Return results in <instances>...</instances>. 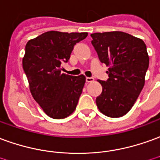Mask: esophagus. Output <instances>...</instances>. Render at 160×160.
Segmentation results:
<instances>
[{"label":"esophagus","instance_id":"1","mask_svg":"<svg viewBox=\"0 0 160 160\" xmlns=\"http://www.w3.org/2000/svg\"><path fill=\"white\" fill-rule=\"evenodd\" d=\"M93 80H94V79H93V77H87V78H86V81H87L88 83L92 82Z\"/></svg>","mask_w":160,"mask_h":160}]
</instances>
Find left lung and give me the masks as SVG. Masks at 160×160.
Segmentation results:
<instances>
[{
  "instance_id": "left-lung-1",
  "label": "left lung",
  "mask_w": 160,
  "mask_h": 160,
  "mask_svg": "<svg viewBox=\"0 0 160 160\" xmlns=\"http://www.w3.org/2000/svg\"><path fill=\"white\" fill-rule=\"evenodd\" d=\"M91 37L100 62L109 66V78L99 80L102 92L96 98L97 107L108 117H122L144 88L149 67L146 46L142 40L119 31L94 33Z\"/></svg>"
}]
</instances>
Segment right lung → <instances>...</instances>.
<instances>
[{
    "label": "right lung",
    "instance_id": "obj_1",
    "mask_svg": "<svg viewBox=\"0 0 160 160\" xmlns=\"http://www.w3.org/2000/svg\"><path fill=\"white\" fill-rule=\"evenodd\" d=\"M88 33L49 31L30 40L25 48L22 67L33 99L49 117L64 119L73 112L86 78L61 73L78 42Z\"/></svg>",
    "mask_w": 160,
    "mask_h": 160
}]
</instances>
